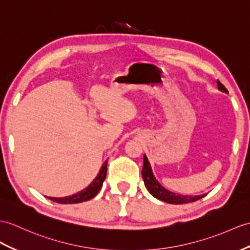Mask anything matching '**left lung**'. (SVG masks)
Segmentation results:
<instances>
[{
  "mask_svg": "<svg viewBox=\"0 0 250 250\" xmlns=\"http://www.w3.org/2000/svg\"><path fill=\"white\" fill-rule=\"evenodd\" d=\"M106 173H107V163H104L103 164L99 175L96 176V178L92 182H91V184L86 188H83V191L78 192L72 196H66V197H62V198L51 197L50 199L53 200V202H55V203H59V204H78V203L86 202V200L92 199L94 196H96V194L99 193L102 188L103 181H104L106 178ZM147 188L151 195L154 196L153 191H151V187L147 185Z\"/></svg>",
  "mask_w": 250,
  "mask_h": 250,
  "instance_id": "left-lung-1",
  "label": "left lung"
}]
</instances>
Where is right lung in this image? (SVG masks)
<instances>
[{
  "mask_svg": "<svg viewBox=\"0 0 250 250\" xmlns=\"http://www.w3.org/2000/svg\"><path fill=\"white\" fill-rule=\"evenodd\" d=\"M146 163H147V159L144 158V163H143V167H145ZM151 187V191H153L154 197L162 200L164 203L167 204H175V205H181V204H188V203H193L196 202V200L200 199L204 197L205 195L202 196H184V195H176L175 193H172L167 191V188H164L159 182H158L155 178H153V182L150 184Z\"/></svg>",
  "mask_w": 250,
  "mask_h": 250,
  "instance_id": "add662e5",
  "label": "right lung"
}]
</instances>
